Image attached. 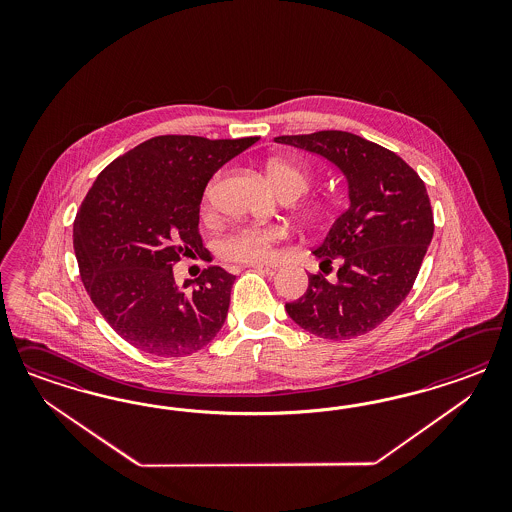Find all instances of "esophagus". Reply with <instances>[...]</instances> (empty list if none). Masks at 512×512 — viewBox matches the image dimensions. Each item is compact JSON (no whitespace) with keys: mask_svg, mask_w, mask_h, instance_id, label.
<instances>
[{"mask_svg":"<svg viewBox=\"0 0 512 512\" xmlns=\"http://www.w3.org/2000/svg\"><path fill=\"white\" fill-rule=\"evenodd\" d=\"M251 268L261 270V272L268 274V276H274V274H278L279 270H281L279 264H251Z\"/></svg>","mask_w":512,"mask_h":512,"instance_id":"esophagus-1","label":"esophagus"}]
</instances>
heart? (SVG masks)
I'll return each mask as SVG.
<instances>
[{"mask_svg":"<svg viewBox=\"0 0 512 512\" xmlns=\"http://www.w3.org/2000/svg\"><path fill=\"white\" fill-rule=\"evenodd\" d=\"M266 178L274 191L283 201H296L308 193L311 187V174L304 167L296 165L289 159H268L264 165ZM217 176L208 182L202 193V204L208 208L214 201L216 193ZM311 210H317L311 206ZM285 229L278 225H246L231 234H227L219 242V253L225 259L240 261V263H263L268 259L272 246L285 238Z\"/></svg>","mask_w":512,"mask_h":512,"instance_id":"1","label":"heart"}]
</instances>
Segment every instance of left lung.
Instances as JSON below:
<instances>
[{"label": "left lung", "instance_id": "8db88e82", "mask_svg": "<svg viewBox=\"0 0 512 512\" xmlns=\"http://www.w3.org/2000/svg\"><path fill=\"white\" fill-rule=\"evenodd\" d=\"M276 142L321 155L349 186V208L313 255L337 279L310 274L306 293L287 302L296 325L325 340H351L381 325L409 295L434 236V214L419 174L400 155L347 131L283 135Z\"/></svg>", "mask_w": 512, "mask_h": 512}]
</instances>
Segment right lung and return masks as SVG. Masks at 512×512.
Masks as SVG:
<instances>
[{
	"label": "right lung",
	"instance_id": "right-lung-1",
	"mask_svg": "<svg viewBox=\"0 0 512 512\" xmlns=\"http://www.w3.org/2000/svg\"><path fill=\"white\" fill-rule=\"evenodd\" d=\"M259 137L161 135L114 159L78 208L73 246L95 308L118 336L157 357H186L216 338L236 276L208 266L182 287L172 264L199 253L210 178Z\"/></svg>",
	"mask_w": 512,
	"mask_h": 512
}]
</instances>
